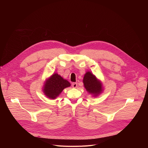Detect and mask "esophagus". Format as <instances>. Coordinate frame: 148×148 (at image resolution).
<instances>
[{"mask_svg":"<svg viewBox=\"0 0 148 148\" xmlns=\"http://www.w3.org/2000/svg\"><path fill=\"white\" fill-rule=\"evenodd\" d=\"M72 86L73 88H76L77 87V82H73L72 84Z\"/></svg>","mask_w":148,"mask_h":148,"instance_id":"1","label":"esophagus"}]
</instances>
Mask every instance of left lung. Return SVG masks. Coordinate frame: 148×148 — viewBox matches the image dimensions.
<instances>
[{
    "label": "left lung",
    "instance_id": "8db88e82",
    "mask_svg": "<svg viewBox=\"0 0 148 148\" xmlns=\"http://www.w3.org/2000/svg\"><path fill=\"white\" fill-rule=\"evenodd\" d=\"M83 82L87 91L95 96L102 91L101 83L91 72H87L84 75Z\"/></svg>",
    "mask_w": 148,
    "mask_h": 148
}]
</instances>
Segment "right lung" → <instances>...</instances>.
I'll use <instances>...</instances> for the list:
<instances>
[{
    "mask_svg": "<svg viewBox=\"0 0 148 148\" xmlns=\"http://www.w3.org/2000/svg\"><path fill=\"white\" fill-rule=\"evenodd\" d=\"M70 86L71 84L68 81L64 79L57 74H54L46 81L43 91L49 98L55 99L63 90Z\"/></svg>",
    "mask_w": 148,
    "mask_h": 148,
    "instance_id": "add662e5",
    "label": "right lung"
}]
</instances>
